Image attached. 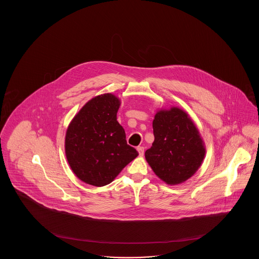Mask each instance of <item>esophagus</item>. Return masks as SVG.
Masks as SVG:
<instances>
[{"label":"esophagus","instance_id":"34e87169","mask_svg":"<svg viewBox=\"0 0 259 259\" xmlns=\"http://www.w3.org/2000/svg\"><path fill=\"white\" fill-rule=\"evenodd\" d=\"M137 150H138L140 156H143V155H144V152H145V148H144V147H138Z\"/></svg>","mask_w":259,"mask_h":259}]
</instances>
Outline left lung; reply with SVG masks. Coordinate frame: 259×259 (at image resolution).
Listing matches in <instances>:
<instances>
[{
  "label": "left lung",
  "instance_id": "1",
  "mask_svg": "<svg viewBox=\"0 0 259 259\" xmlns=\"http://www.w3.org/2000/svg\"><path fill=\"white\" fill-rule=\"evenodd\" d=\"M154 142L146 159L167 185L182 184L200 168L206 148L196 125L185 111L172 107L157 111L152 121Z\"/></svg>",
  "mask_w": 259,
  "mask_h": 259
}]
</instances>
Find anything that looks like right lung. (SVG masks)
I'll list each match as a JSON object with an SVG mask.
<instances>
[{
  "label": "right lung",
  "mask_w": 259,
  "mask_h": 259,
  "mask_svg": "<svg viewBox=\"0 0 259 259\" xmlns=\"http://www.w3.org/2000/svg\"><path fill=\"white\" fill-rule=\"evenodd\" d=\"M120 100L111 93L89 100L69 125L65 152L74 175L94 186L109 185L139 155L116 120Z\"/></svg>",
  "instance_id": "obj_1"
}]
</instances>
